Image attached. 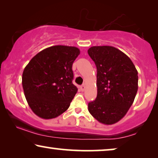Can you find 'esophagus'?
I'll return each mask as SVG.
<instances>
[{"instance_id": "esophagus-1", "label": "esophagus", "mask_w": 158, "mask_h": 158, "mask_svg": "<svg viewBox=\"0 0 158 158\" xmlns=\"http://www.w3.org/2000/svg\"><path fill=\"white\" fill-rule=\"evenodd\" d=\"M85 85H82L81 86V91H84V90H85Z\"/></svg>"}]
</instances>
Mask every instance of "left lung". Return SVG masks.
Listing matches in <instances>:
<instances>
[{"label":"left lung","instance_id":"left-lung-1","mask_svg":"<svg viewBox=\"0 0 158 158\" xmlns=\"http://www.w3.org/2000/svg\"><path fill=\"white\" fill-rule=\"evenodd\" d=\"M88 53L97 68V97L88 103V111L100 123L114 124L132 105L138 72L130 58L114 47H91Z\"/></svg>","mask_w":158,"mask_h":158}]
</instances>
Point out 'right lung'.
<instances>
[{"label":"right lung","mask_w":158,"mask_h":158,"mask_svg":"<svg viewBox=\"0 0 158 158\" xmlns=\"http://www.w3.org/2000/svg\"><path fill=\"white\" fill-rule=\"evenodd\" d=\"M75 47L56 45L43 49L30 60L22 75V85L32 111L44 119L64 113L77 91L73 84Z\"/></svg>","instance_id":"add662e5"}]
</instances>
